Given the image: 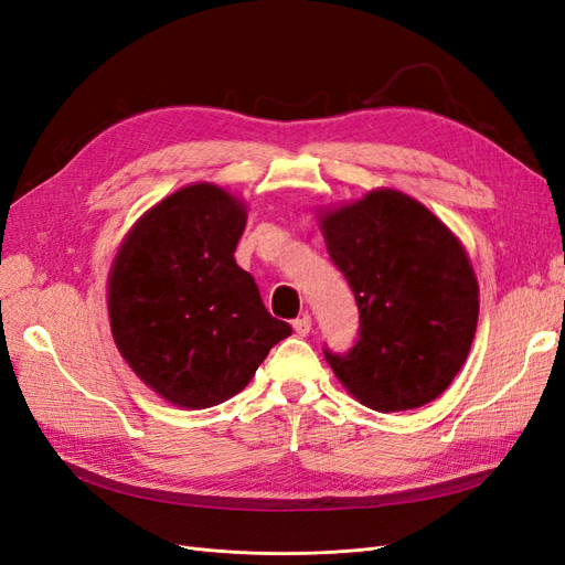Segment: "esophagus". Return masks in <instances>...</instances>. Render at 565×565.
Segmentation results:
<instances>
[{
	"mask_svg": "<svg viewBox=\"0 0 565 565\" xmlns=\"http://www.w3.org/2000/svg\"><path fill=\"white\" fill-rule=\"evenodd\" d=\"M292 328H295V332L299 334V337H306L311 332V328H313V320H311V316H301V318H297L295 322H292Z\"/></svg>",
	"mask_w": 565,
	"mask_h": 565,
	"instance_id": "esophagus-1",
	"label": "esophagus"
}]
</instances>
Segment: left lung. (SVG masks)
Masks as SVG:
<instances>
[{"label": "left lung", "mask_w": 565, "mask_h": 565, "mask_svg": "<svg viewBox=\"0 0 565 565\" xmlns=\"http://www.w3.org/2000/svg\"><path fill=\"white\" fill-rule=\"evenodd\" d=\"M318 224L361 311L355 347L347 355L324 351L341 386L377 413L436 401L467 363L478 324L465 245L393 188L318 210Z\"/></svg>", "instance_id": "obj_1"}]
</instances>
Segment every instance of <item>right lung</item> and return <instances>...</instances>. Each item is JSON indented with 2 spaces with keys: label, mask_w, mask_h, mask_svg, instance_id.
Listing matches in <instances>:
<instances>
[{
  "label": "right lung",
  "mask_w": 565,
  "mask_h": 565,
  "mask_svg": "<svg viewBox=\"0 0 565 565\" xmlns=\"http://www.w3.org/2000/svg\"><path fill=\"white\" fill-rule=\"evenodd\" d=\"M247 204L200 181L152 204L119 245L108 276L110 332L160 398L204 409L233 398L292 334L235 264Z\"/></svg>",
  "instance_id": "1"
}]
</instances>
